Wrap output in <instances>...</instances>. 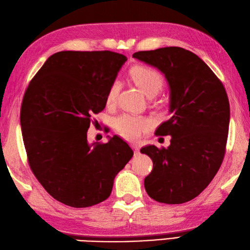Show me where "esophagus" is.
Returning <instances> with one entry per match:
<instances>
[{"mask_svg":"<svg viewBox=\"0 0 250 250\" xmlns=\"http://www.w3.org/2000/svg\"><path fill=\"white\" fill-rule=\"evenodd\" d=\"M132 148H134V151L136 153H139L140 152V146H138V144H134V146H132Z\"/></svg>","mask_w":250,"mask_h":250,"instance_id":"1","label":"esophagus"}]
</instances>
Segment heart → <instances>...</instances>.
I'll list each match as a JSON object with an SVG mask.
<instances>
[{
  "mask_svg": "<svg viewBox=\"0 0 250 250\" xmlns=\"http://www.w3.org/2000/svg\"><path fill=\"white\" fill-rule=\"evenodd\" d=\"M130 78L135 84L148 97H153L158 94L164 86V78L157 69L146 65L134 66L129 71ZM120 92V83L114 81L110 85L106 95V102L108 104L115 102ZM115 126L119 134L125 139L135 141L138 140L153 126L152 119L147 116L132 115L124 113L115 120Z\"/></svg>",
  "mask_w": 250,
  "mask_h": 250,
  "instance_id": "b5f03b06",
  "label": "heart"
}]
</instances>
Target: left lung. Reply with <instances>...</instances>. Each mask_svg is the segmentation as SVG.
<instances>
[{"label": "left lung", "instance_id": "8db88e82", "mask_svg": "<svg viewBox=\"0 0 250 250\" xmlns=\"http://www.w3.org/2000/svg\"><path fill=\"white\" fill-rule=\"evenodd\" d=\"M132 57L158 68L170 86V119L155 135L171 136L170 146H147L141 153L153 160L144 187L155 201L181 204L208 187L226 154L230 104L213 70L189 50L165 47Z\"/></svg>", "mask_w": 250, "mask_h": 250}]
</instances>
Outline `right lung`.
<instances>
[{
  "mask_svg": "<svg viewBox=\"0 0 250 250\" xmlns=\"http://www.w3.org/2000/svg\"><path fill=\"white\" fill-rule=\"evenodd\" d=\"M126 61L112 51L57 52L25 90L20 124L27 163L49 195L68 207L106 200L115 175L134 155L118 136L92 144L86 136Z\"/></svg>",
  "mask_w": 250,
  "mask_h": 250,
  "instance_id": "add662e5",
  "label": "right lung"
}]
</instances>
